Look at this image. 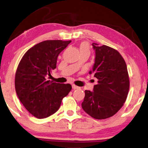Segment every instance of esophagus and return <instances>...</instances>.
Wrapping results in <instances>:
<instances>
[{"mask_svg": "<svg viewBox=\"0 0 148 148\" xmlns=\"http://www.w3.org/2000/svg\"><path fill=\"white\" fill-rule=\"evenodd\" d=\"M72 88L73 89V90H76V89L79 88V87L76 86V85H75V84H72Z\"/></svg>", "mask_w": 148, "mask_h": 148, "instance_id": "esophagus-1", "label": "esophagus"}]
</instances>
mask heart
Here are the masks:
<instances>
[{
  "label": "heart",
  "instance_id": "heart-1",
  "mask_svg": "<svg viewBox=\"0 0 148 148\" xmlns=\"http://www.w3.org/2000/svg\"><path fill=\"white\" fill-rule=\"evenodd\" d=\"M80 50L82 51V50H86V51L89 52V45L88 42H84L82 43L80 46Z\"/></svg>",
  "mask_w": 148,
  "mask_h": 148
}]
</instances>
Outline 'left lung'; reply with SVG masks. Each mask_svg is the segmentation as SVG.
I'll use <instances>...</instances> for the list:
<instances>
[{"mask_svg": "<svg viewBox=\"0 0 148 148\" xmlns=\"http://www.w3.org/2000/svg\"><path fill=\"white\" fill-rule=\"evenodd\" d=\"M95 58L92 69L98 79L93 91H84L82 108L96 119H104L114 115L126 101L129 90L127 67L119 52L108 46L93 42Z\"/></svg>", "mask_w": 148, "mask_h": 148, "instance_id": "1", "label": "left lung"}]
</instances>
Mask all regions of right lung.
Segmentation results:
<instances>
[{"instance_id": "add662e5", "label": "right lung", "mask_w": 148, "mask_h": 148, "mask_svg": "<svg viewBox=\"0 0 148 148\" xmlns=\"http://www.w3.org/2000/svg\"><path fill=\"white\" fill-rule=\"evenodd\" d=\"M71 40H49L31 48L21 60L15 77V88L19 100L31 114L47 118L59 109L63 98L71 90L69 84L48 80L56 67L58 55Z\"/></svg>"}]
</instances>
